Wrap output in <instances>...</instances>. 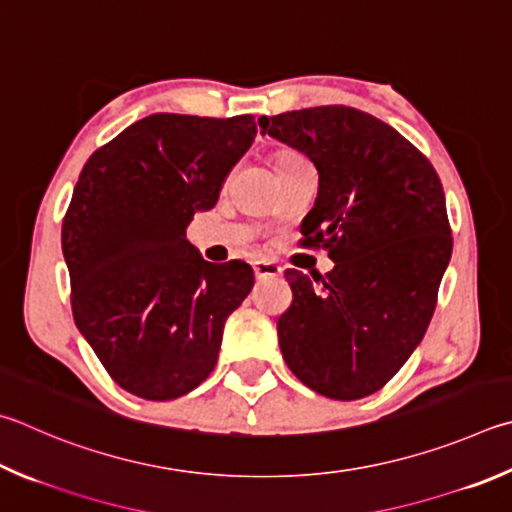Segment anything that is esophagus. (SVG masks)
Segmentation results:
<instances>
[{
  "label": "esophagus",
  "instance_id": "34e87169",
  "mask_svg": "<svg viewBox=\"0 0 512 512\" xmlns=\"http://www.w3.org/2000/svg\"><path fill=\"white\" fill-rule=\"evenodd\" d=\"M253 271L257 280H266V277H280L282 266H277L275 262H268V259H257L253 264Z\"/></svg>",
  "mask_w": 512,
  "mask_h": 512
}]
</instances>
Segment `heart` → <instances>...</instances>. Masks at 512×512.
<instances>
[{
	"label": "heart",
	"instance_id": "1",
	"mask_svg": "<svg viewBox=\"0 0 512 512\" xmlns=\"http://www.w3.org/2000/svg\"><path fill=\"white\" fill-rule=\"evenodd\" d=\"M300 159H302V156H297V154H293V152H284V154L277 156V163H275V165L291 163V161H300Z\"/></svg>",
	"mask_w": 512,
	"mask_h": 512
}]
</instances>
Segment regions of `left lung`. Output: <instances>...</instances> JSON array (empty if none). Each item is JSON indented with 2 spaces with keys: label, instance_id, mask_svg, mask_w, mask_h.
I'll return each instance as SVG.
<instances>
[{
  "label": "left lung",
  "instance_id": "8db88e82",
  "mask_svg": "<svg viewBox=\"0 0 512 512\" xmlns=\"http://www.w3.org/2000/svg\"><path fill=\"white\" fill-rule=\"evenodd\" d=\"M259 127L318 170L304 246L322 244L336 262L315 284L286 271L282 356L313 392L365 398L405 365L432 320L452 257L439 174L394 127L353 107L262 116Z\"/></svg>",
  "mask_w": 512,
  "mask_h": 512
}]
</instances>
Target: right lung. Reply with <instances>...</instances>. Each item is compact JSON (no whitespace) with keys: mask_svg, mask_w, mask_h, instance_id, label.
Wrapping results in <instances>:
<instances>
[{"mask_svg":"<svg viewBox=\"0 0 512 512\" xmlns=\"http://www.w3.org/2000/svg\"><path fill=\"white\" fill-rule=\"evenodd\" d=\"M257 134L253 116L152 114L91 154L62 224L73 320L116 383L145 401L215 369L228 315L255 284L185 239Z\"/></svg>","mask_w":512,"mask_h":512,"instance_id":"add662e5","label":"right lung"}]
</instances>
